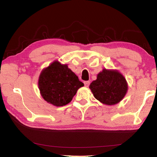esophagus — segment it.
<instances>
[{
  "mask_svg": "<svg viewBox=\"0 0 157 157\" xmlns=\"http://www.w3.org/2000/svg\"><path fill=\"white\" fill-rule=\"evenodd\" d=\"M84 83V85H85L86 87H88V86H90V81H85Z\"/></svg>",
  "mask_w": 157,
  "mask_h": 157,
  "instance_id": "esophagus-1",
  "label": "esophagus"
}]
</instances>
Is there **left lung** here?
Returning <instances> with one entry per match:
<instances>
[{
  "instance_id": "left-lung-1",
  "label": "left lung",
  "mask_w": 157,
  "mask_h": 157,
  "mask_svg": "<svg viewBox=\"0 0 157 157\" xmlns=\"http://www.w3.org/2000/svg\"><path fill=\"white\" fill-rule=\"evenodd\" d=\"M90 88L98 101L103 104L113 105L124 97L128 84L124 77L117 71L104 69L98 74L96 80L91 83Z\"/></svg>"
}]
</instances>
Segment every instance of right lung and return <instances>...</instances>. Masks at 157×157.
<instances>
[{
  "label": "right lung",
  "mask_w": 157,
  "mask_h": 157,
  "mask_svg": "<svg viewBox=\"0 0 157 157\" xmlns=\"http://www.w3.org/2000/svg\"><path fill=\"white\" fill-rule=\"evenodd\" d=\"M38 86L46 101L61 106L71 102L78 90L84 86V84L67 65L55 61L42 71Z\"/></svg>",
  "instance_id": "1"
}]
</instances>
